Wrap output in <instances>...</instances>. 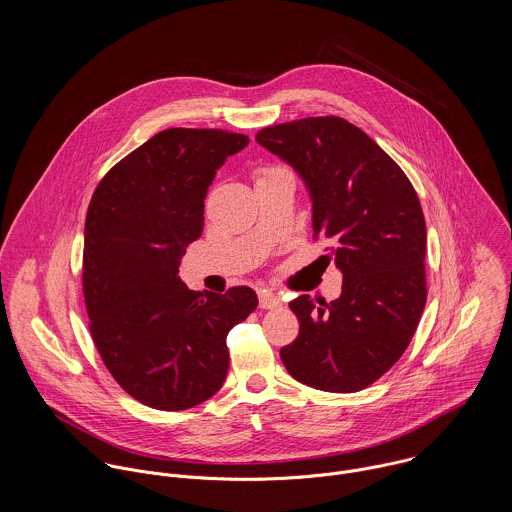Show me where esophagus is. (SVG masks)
Instances as JSON below:
<instances>
[{
    "instance_id": "esophagus-1",
    "label": "esophagus",
    "mask_w": 512,
    "mask_h": 512,
    "mask_svg": "<svg viewBox=\"0 0 512 512\" xmlns=\"http://www.w3.org/2000/svg\"><path fill=\"white\" fill-rule=\"evenodd\" d=\"M258 301H260V307H262V309H274V307H278V305L282 303L276 293L268 292V290L258 292Z\"/></svg>"
}]
</instances>
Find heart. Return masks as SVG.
<instances>
[{
    "mask_svg": "<svg viewBox=\"0 0 512 512\" xmlns=\"http://www.w3.org/2000/svg\"><path fill=\"white\" fill-rule=\"evenodd\" d=\"M278 171H282V169H266V171H262V173H260V177H258V179H262V177H268V175H272V173H278Z\"/></svg>",
    "mask_w": 512,
    "mask_h": 512,
    "instance_id": "obj_1",
    "label": "heart"
}]
</instances>
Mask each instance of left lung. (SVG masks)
Masks as SVG:
<instances>
[{"label": "left lung", "mask_w": 512, "mask_h": 512, "mask_svg": "<svg viewBox=\"0 0 512 512\" xmlns=\"http://www.w3.org/2000/svg\"><path fill=\"white\" fill-rule=\"evenodd\" d=\"M256 142L303 181L313 234L343 274L337 299L290 301L299 335L282 347V363L317 390H363L402 357L426 305L418 195L390 155L343 118L264 128Z\"/></svg>", "instance_id": "8db88e82"}]
</instances>
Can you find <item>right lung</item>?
<instances>
[{
  "label": "right lung",
  "mask_w": 512,
  "mask_h": 512,
  "mask_svg": "<svg viewBox=\"0 0 512 512\" xmlns=\"http://www.w3.org/2000/svg\"><path fill=\"white\" fill-rule=\"evenodd\" d=\"M244 134L171 128L112 167L84 222L82 288L94 345L116 382L157 410L209 400L226 378L228 331L258 305L246 286L191 292L181 258L205 199Z\"/></svg>",
  "instance_id": "obj_1"
}]
</instances>
